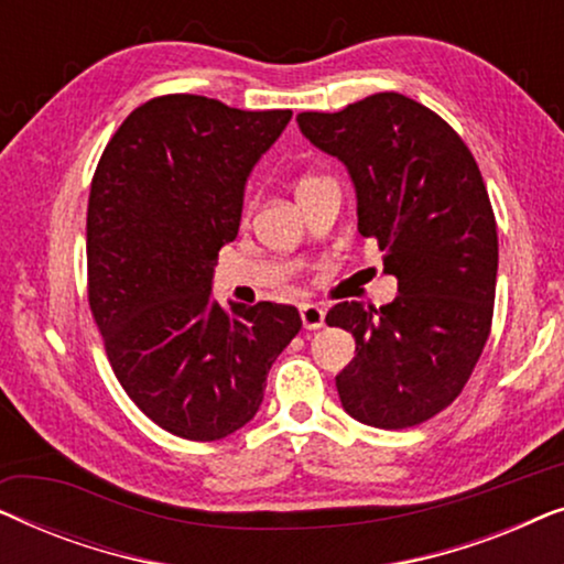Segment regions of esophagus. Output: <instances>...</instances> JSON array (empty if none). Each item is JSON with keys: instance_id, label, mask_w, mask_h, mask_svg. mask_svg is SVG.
<instances>
[{"instance_id": "obj_1", "label": "esophagus", "mask_w": 564, "mask_h": 564, "mask_svg": "<svg viewBox=\"0 0 564 564\" xmlns=\"http://www.w3.org/2000/svg\"><path fill=\"white\" fill-rule=\"evenodd\" d=\"M300 318H303L305 330H318L323 328V323H326V311L315 303H305L300 305Z\"/></svg>"}]
</instances>
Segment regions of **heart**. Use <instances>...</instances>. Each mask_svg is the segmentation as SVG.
Here are the masks:
<instances>
[{"label":"heart","mask_w":564,"mask_h":564,"mask_svg":"<svg viewBox=\"0 0 564 564\" xmlns=\"http://www.w3.org/2000/svg\"><path fill=\"white\" fill-rule=\"evenodd\" d=\"M321 176H305V180H300V184H297V189H303L305 184H313V182H318Z\"/></svg>","instance_id":"heart-1"}]
</instances>
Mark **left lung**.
Returning <instances> with one entry per match:
<instances>
[{"mask_svg": "<svg viewBox=\"0 0 564 564\" xmlns=\"http://www.w3.org/2000/svg\"><path fill=\"white\" fill-rule=\"evenodd\" d=\"M297 126L346 166L359 234L377 238L398 280L388 305L344 300L328 311V326L357 341L338 398L367 426H419L459 395L490 336L498 230L480 169L436 112L398 91L300 112Z\"/></svg>", "mask_w": 564, "mask_h": 564, "instance_id": "left-lung-1", "label": "left lung"}]
</instances>
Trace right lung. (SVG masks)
Returning a JSON list of instances; mask_svg holds the SVG:
<instances>
[{"label":"right lung","mask_w":564,"mask_h":564,"mask_svg":"<svg viewBox=\"0 0 564 564\" xmlns=\"http://www.w3.org/2000/svg\"><path fill=\"white\" fill-rule=\"evenodd\" d=\"M290 110L199 95L138 107L110 138L87 207L89 307L128 398L169 434L215 442L257 415L297 307L210 297L251 169Z\"/></svg>","instance_id":"obj_1"}]
</instances>
